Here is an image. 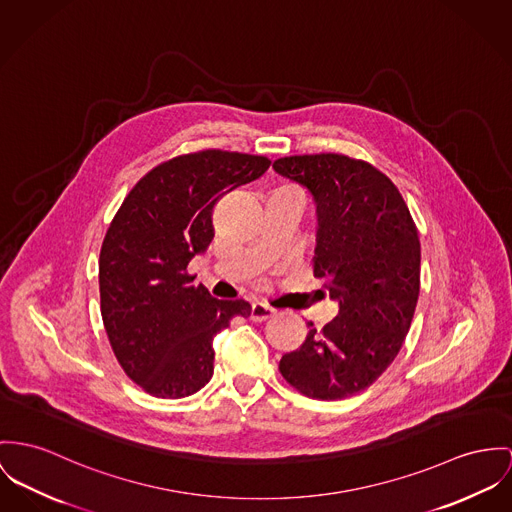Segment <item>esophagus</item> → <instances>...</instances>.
Listing matches in <instances>:
<instances>
[{
    "instance_id": "esophagus-1",
    "label": "esophagus",
    "mask_w": 512,
    "mask_h": 512,
    "mask_svg": "<svg viewBox=\"0 0 512 512\" xmlns=\"http://www.w3.org/2000/svg\"><path fill=\"white\" fill-rule=\"evenodd\" d=\"M275 314V308H271V306H267V304H263V302H255V304L251 306V319H253V321H267V319L275 317Z\"/></svg>"
}]
</instances>
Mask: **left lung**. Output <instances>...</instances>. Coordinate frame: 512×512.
I'll return each instance as SVG.
<instances>
[{"instance_id": "left-lung-1", "label": "left lung", "mask_w": 512, "mask_h": 512, "mask_svg": "<svg viewBox=\"0 0 512 512\" xmlns=\"http://www.w3.org/2000/svg\"><path fill=\"white\" fill-rule=\"evenodd\" d=\"M280 177L315 204L314 276L327 280L335 315L280 358V374L315 399H343L394 362L419 300L421 243L394 183L366 161L339 156L276 159Z\"/></svg>"}]
</instances>
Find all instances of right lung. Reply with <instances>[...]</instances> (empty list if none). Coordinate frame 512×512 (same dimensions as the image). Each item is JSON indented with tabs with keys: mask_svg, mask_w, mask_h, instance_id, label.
Returning a JSON list of instances; mask_svg holds the SVG:
<instances>
[{
	"mask_svg": "<svg viewBox=\"0 0 512 512\" xmlns=\"http://www.w3.org/2000/svg\"><path fill=\"white\" fill-rule=\"evenodd\" d=\"M269 165L220 150L169 159L118 208L99 255L101 315L120 366L148 394L198 392L214 372V337L251 315L249 302L197 286L187 265L214 237V204Z\"/></svg>",
	"mask_w": 512,
	"mask_h": 512,
	"instance_id": "obj_1",
	"label": "right lung"
}]
</instances>
